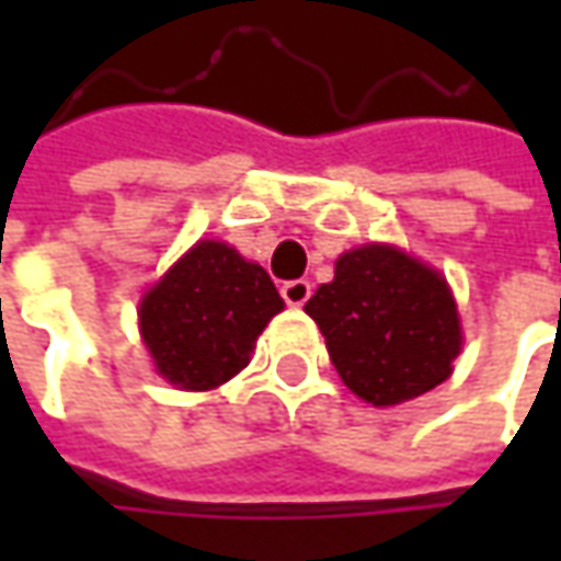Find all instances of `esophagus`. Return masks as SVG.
Listing matches in <instances>:
<instances>
[{"instance_id": "1", "label": "esophagus", "mask_w": 561, "mask_h": 561, "mask_svg": "<svg viewBox=\"0 0 561 561\" xmlns=\"http://www.w3.org/2000/svg\"><path fill=\"white\" fill-rule=\"evenodd\" d=\"M280 296H284L287 306H306V299L312 296V284L309 280H287L280 287Z\"/></svg>"}]
</instances>
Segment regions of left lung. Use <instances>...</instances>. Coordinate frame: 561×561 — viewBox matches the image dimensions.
<instances>
[{
	"label": "left lung",
	"instance_id": "left-lung-1",
	"mask_svg": "<svg viewBox=\"0 0 561 561\" xmlns=\"http://www.w3.org/2000/svg\"><path fill=\"white\" fill-rule=\"evenodd\" d=\"M306 312L328 340L336 375L375 405L434 390L462 346L446 280L393 247L343 252L334 280L318 287Z\"/></svg>",
	"mask_w": 561,
	"mask_h": 561
}]
</instances>
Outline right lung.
<instances>
[{
    "label": "right lung",
    "mask_w": 561,
    "mask_h": 561,
    "mask_svg": "<svg viewBox=\"0 0 561 561\" xmlns=\"http://www.w3.org/2000/svg\"><path fill=\"white\" fill-rule=\"evenodd\" d=\"M280 309L268 271L203 240L146 293L140 331L159 375L184 390H211L247 368L255 336Z\"/></svg>",
    "instance_id": "obj_1"
}]
</instances>
